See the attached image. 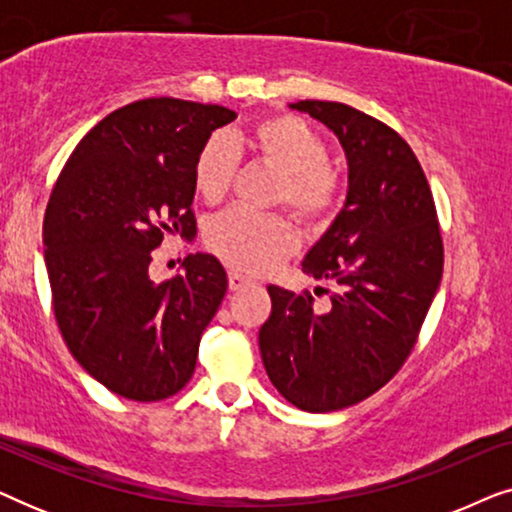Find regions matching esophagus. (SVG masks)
<instances>
[{
  "mask_svg": "<svg viewBox=\"0 0 512 512\" xmlns=\"http://www.w3.org/2000/svg\"><path fill=\"white\" fill-rule=\"evenodd\" d=\"M249 284H251V279L247 275H242L240 270H230L228 272L230 291H240V289H244V286H249Z\"/></svg>",
  "mask_w": 512,
  "mask_h": 512,
  "instance_id": "1",
  "label": "esophagus"
}]
</instances>
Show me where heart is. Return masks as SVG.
<instances>
[{"mask_svg":"<svg viewBox=\"0 0 512 512\" xmlns=\"http://www.w3.org/2000/svg\"><path fill=\"white\" fill-rule=\"evenodd\" d=\"M247 149L282 174L277 200L303 221H321L333 212L340 179L326 165V144L296 116H268L244 135L212 137L195 160V191L207 202H219L233 184L237 153ZM207 242L228 263L249 272H263L296 249L298 237L279 216L233 207L209 223Z\"/></svg>","mask_w":512,"mask_h":512,"instance_id":"1","label":"heart"}]
</instances>
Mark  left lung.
I'll return each mask as SVG.
<instances>
[{"mask_svg": "<svg viewBox=\"0 0 512 512\" xmlns=\"http://www.w3.org/2000/svg\"><path fill=\"white\" fill-rule=\"evenodd\" d=\"M289 107L338 137L347 195L300 263L305 275L333 286L328 310L270 284L272 312L258 347L286 401L333 412L375 394L408 359L443 277V240L429 181L398 132L340 102Z\"/></svg>", "mask_w": 512, "mask_h": 512, "instance_id": "obj_1", "label": "left lung"}]
</instances>
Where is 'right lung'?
<instances>
[{
    "label": "right lung",
    "instance_id": "1",
    "mask_svg": "<svg viewBox=\"0 0 512 512\" xmlns=\"http://www.w3.org/2000/svg\"><path fill=\"white\" fill-rule=\"evenodd\" d=\"M235 118L174 97L111 111L72 151L48 200L44 263L62 338L90 377L130 401L186 387L226 296L212 254L186 256L184 275L160 284L149 263L165 233L195 230V160Z\"/></svg>",
    "mask_w": 512,
    "mask_h": 512
}]
</instances>
